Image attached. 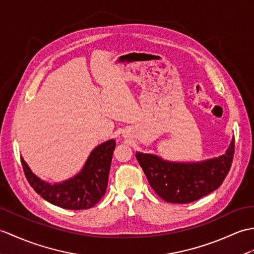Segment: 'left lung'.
Wrapping results in <instances>:
<instances>
[{
    "mask_svg": "<svg viewBox=\"0 0 254 254\" xmlns=\"http://www.w3.org/2000/svg\"><path fill=\"white\" fill-rule=\"evenodd\" d=\"M235 138L224 155L200 162H171L156 155L136 152L152 190L164 201L190 203L217 190L232 167Z\"/></svg>",
    "mask_w": 254,
    "mask_h": 254,
    "instance_id": "8db88e82",
    "label": "left lung"
}]
</instances>
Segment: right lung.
Wrapping results in <instances>:
<instances>
[{
	"label": "right lung",
	"mask_w": 254,
	"mask_h": 254,
	"mask_svg": "<svg viewBox=\"0 0 254 254\" xmlns=\"http://www.w3.org/2000/svg\"><path fill=\"white\" fill-rule=\"evenodd\" d=\"M115 147L114 139L98 145L78 174L54 185L33 174L22 157L21 164L29 184L46 201L63 209L85 210L99 202L107 190Z\"/></svg>",
	"instance_id": "obj_1"
}]
</instances>
